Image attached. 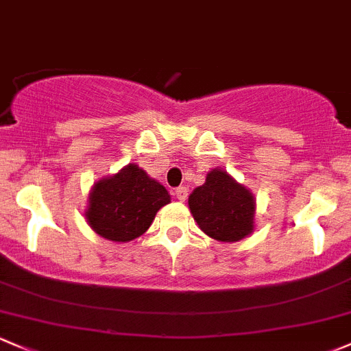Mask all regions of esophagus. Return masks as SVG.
<instances>
[{"label": "esophagus", "instance_id": "esophagus-1", "mask_svg": "<svg viewBox=\"0 0 351 351\" xmlns=\"http://www.w3.org/2000/svg\"><path fill=\"white\" fill-rule=\"evenodd\" d=\"M175 195H176V198H178L180 202H185L188 198V188L186 186H178L175 190Z\"/></svg>", "mask_w": 351, "mask_h": 351}]
</instances>
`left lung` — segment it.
Segmentation results:
<instances>
[{
  "instance_id": "1",
  "label": "left lung",
  "mask_w": 351,
  "mask_h": 351,
  "mask_svg": "<svg viewBox=\"0 0 351 351\" xmlns=\"http://www.w3.org/2000/svg\"><path fill=\"white\" fill-rule=\"evenodd\" d=\"M193 219L208 237L220 242H237L254 228V197L234 178L213 169L206 182L188 198Z\"/></svg>"
}]
</instances>
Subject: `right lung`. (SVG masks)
I'll list each match as a JSON object with an SVG mask.
<instances>
[{
    "mask_svg": "<svg viewBox=\"0 0 351 351\" xmlns=\"http://www.w3.org/2000/svg\"><path fill=\"white\" fill-rule=\"evenodd\" d=\"M166 204H169L166 188L139 166L128 165L117 175L95 183L86 217L101 237L129 242L145 234Z\"/></svg>",
    "mask_w": 351,
    "mask_h": 351,
    "instance_id": "right-lung-1",
    "label": "right lung"
}]
</instances>
